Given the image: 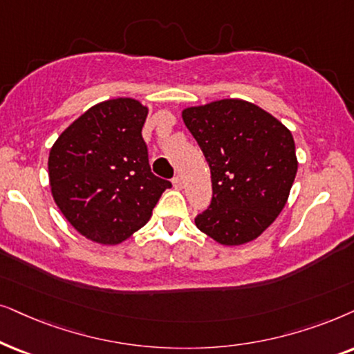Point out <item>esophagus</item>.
<instances>
[{
    "instance_id": "1",
    "label": "esophagus",
    "mask_w": 354,
    "mask_h": 354,
    "mask_svg": "<svg viewBox=\"0 0 354 354\" xmlns=\"http://www.w3.org/2000/svg\"><path fill=\"white\" fill-rule=\"evenodd\" d=\"M173 186L176 187V189H181V187H183V178L181 176H174L173 178Z\"/></svg>"
}]
</instances>
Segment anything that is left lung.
<instances>
[{
  "label": "left lung",
  "instance_id": "8db88e82",
  "mask_svg": "<svg viewBox=\"0 0 354 354\" xmlns=\"http://www.w3.org/2000/svg\"><path fill=\"white\" fill-rule=\"evenodd\" d=\"M183 120L212 174L197 228L225 246L252 241L288 199L298 171L293 136L270 113L234 98L186 108Z\"/></svg>",
  "mask_w": 354,
  "mask_h": 354
}]
</instances>
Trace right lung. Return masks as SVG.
<instances>
[{
	"label": "right lung",
	"instance_id": "1",
	"mask_svg": "<svg viewBox=\"0 0 354 354\" xmlns=\"http://www.w3.org/2000/svg\"><path fill=\"white\" fill-rule=\"evenodd\" d=\"M147 108L115 98L88 108L48 157L51 194L71 225L100 244H118L147 223L171 183L149 165Z\"/></svg>",
	"mask_w": 354,
	"mask_h": 354
}]
</instances>
